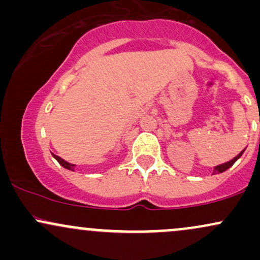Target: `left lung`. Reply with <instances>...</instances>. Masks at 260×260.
<instances>
[{
	"instance_id": "obj_1",
	"label": "left lung",
	"mask_w": 260,
	"mask_h": 260,
	"mask_svg": "<svg viewBox=\"0 0 260 260\" xmlns=\"http://www.w3.org/2000/svg\"><path fill=\"white\" fill-rule=\"evenodd\" d=\"M243 151L244 150H242L241 151L240 154L237 155V156H235L234 159L232 160H230V161H228V162H225V164H221V165H217V166H215V168H214V171H213V175L214 174H221V172H223V171H226V170L228 169H230L231 168L232 165H234V164L236 162V161H237L238 159H240L241 156H242V154H243Z\"/></svg>"
}]
</instances>
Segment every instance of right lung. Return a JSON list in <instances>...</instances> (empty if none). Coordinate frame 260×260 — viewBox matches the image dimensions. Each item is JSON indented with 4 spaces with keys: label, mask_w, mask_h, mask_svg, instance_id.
I'll return each instance as SVG.
<instances>
[{
    "label": "right lung",
    "mask_w": 260,
    "mask_h": 260,
    "mask_svg": "<svg viewBox=\"0 0 260 260\" xmlns=\"http://www.w3.org/2000/svg\"><path fill=\"white\" fill-rule=\"evenodd\" d=\"M52 156L55 157V159L58 161V164H59V165H62V166H63L64 169H67V170H71V171H74V168H76V165H73V164H70V162H67V161H64L63 159H61V157L57 156V155H55V154H52Z\"/></svg>",
    "instance_id": "1"
}]
</instances>
